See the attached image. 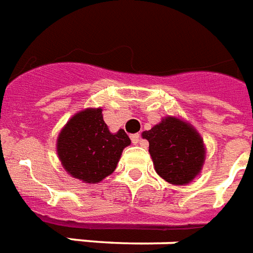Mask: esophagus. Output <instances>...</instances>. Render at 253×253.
I'll list each match as a JSON object with an SVG mask.
<instances>
[{"mask_svg":"<svg viewBox=\"0 0 253 253\" xmlns=\"http://www.w3.org/2000/svg\"><path fill=\"white\" fill-rule=\"evenodd\" d=\"M131 141L134 145H139V143H141V135H139V134H132Z\"/></svg>","mask_w":253,"mask_h":253,"instance_id":"obj_1","label":"esophagus"}]
</instances>
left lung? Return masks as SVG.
Listing matches in <instances>:
<instances>
[{
	"label": "left lung",
	"instance_id": "1",
	"mask_svg": "<svg viewBox=\"0 0 253 253\" xmlns=\"http://www.w3.org/2000/svg\"><path fill=\"white\" fill-rule=\"evenodd\" d=\"M157 174L171 185H188L203 170L207 149L203 136L188 121L168 115L142 132Z\"/></svg>",
	"mask_w": 253,
	"mask_h": 253
}]
</instances>
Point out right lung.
Returning <instances> with one entry per match:
<instances>
[{"mask_svg": "<svg viewBox=\"0 0 253 253\" xmlns=\"http://www.w3.org/2000/svg\"><path fill=\"white\" fill-rule=\"evenodd\" d=\"M102 108L76 112L59 132L56 153L67 173L84 184H99L114 173L122 151L131 143L125 130H108Z\"/></svg>", "mask_w": 253, "mask_h": 253, "instance_id": "obj_1", "label": "right lung"}]
</instances>
